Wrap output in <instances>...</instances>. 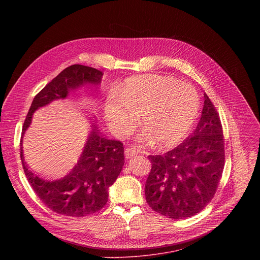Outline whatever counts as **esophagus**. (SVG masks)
Returning <instances> with one entry per match:
<instances>
[{
    "instance_id": "34e87169",
    "label": "esophagus",
    "mask_w": 260,
    "mask_h": 260,
    "mask_svg": "<svg viewBox=\"0 0 260 260\" xmlns=\"http://www.w3.org/2000/svg\"><path fill=\"white\" fill-rule=\"evenodd\" d=\"M137 154H138V151L135 149V148H133V147H126L125 148V151H124L125 158H132L133 156H135Z\"/></svg>"
}]
</instances>
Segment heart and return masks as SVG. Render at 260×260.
I'll return each mask as SVG.
<instances>
[{"label":"heart","instance_id":"1","mask_svg":"<svg viewBox=\"0 0 260 260\" xmlns=\"http://www.w3.org/2000/svg\"><path fill=\"white\" fill-rule=\"evenodd\" d=\"M200 95L190 83L174 77L147 74L127 78L111 91L104 105L105 117L116 135L128 134L139 114L143 143L159 147L181 142L189 133L200 110Z\"/></svg>","mask_w":260,"mask_h":260}]
</instances>
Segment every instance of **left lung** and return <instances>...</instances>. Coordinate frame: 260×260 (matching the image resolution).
Segmentation results:
<instances>
[{
  "mask_svg": "<svg viewBox=\"0 0 260 260\" xmlns=\"http://www.w3.org/2000/svg\"><path fill=\"white\" fill-rule=\"evenodd\" d=\"M147 204L172 219L200 213L214 198L224 168V139L217 110L205 93L202 117L191 136L164 155H149Z\"/></svg>",
  "mask_w": 260,
  "mask_h": 260,
  "instance_id": "obj_1",
  "label": "left lung"
}]
</instances>
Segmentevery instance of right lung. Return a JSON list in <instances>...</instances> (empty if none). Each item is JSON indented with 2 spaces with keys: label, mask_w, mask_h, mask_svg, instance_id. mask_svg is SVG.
<instances>
[{
  "label": "right lung",
  "mask_w": 260,
  "mask_h": 260,
  "mask_svg": "<svg viewBox=\"0 0 260 260\" xmlns=\"http://www.w3.org/2000/svg\"><path fill=\"white\" fill-rule=\"evenodd\" d=\"M102 71L82 64H72L61 71L36 94L24 119L22 135L35 111L57 99H64L70 90L84 83L98 84ZM24 174L31 188L47 208L69 217H85L96 213L108 202V188L119 176L124 165V148L120 141L102 135L95 125L89 134L77 165L66 177L47 181L32 173L25 165L20 147Z\"/></svg>",
  "instance_id": "right-lung-1"
}]
</instances>
